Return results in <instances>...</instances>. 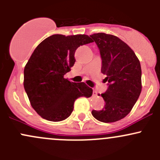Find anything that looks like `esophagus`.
<instances>
[{
  "instance_id": "1",
  "label": "esophagus",
  "mask_w": 160,
  "mask_h": 160,
  "mask_svg": "<svg viewBox=\"0 0 160 160\" xmlns=\"http://www.w3.org/2000/svg\"><path fill=\"white\" fill-rule=\"evenodd\" d=\"M93 96H97V95H98V91H97L96 90H93Z\"/></svg>"
}]
</instances>
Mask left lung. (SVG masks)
I'll list each match as a JSON object with an SVG mask.
<instances>
[{
    "mask_svg": "<svg viewBox=\"0 0 160 160\" xmlns=\"http://www.w3.org/2000/svg\"><path fill=\"white\" fill-rule=\"evenodd\" d=\"M100 50L108 88L101 93L105 105L101 111H92L100 122L109 123L124 118L129 114L142 91L140 62L129 46L112 35L95 33L90 35Z\"/></svg>",
    "mask_w": 160,
    "mask_h": 160,
    "instance_id": "1",
    "label": "left lung"
}]
</instances>
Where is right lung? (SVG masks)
I'll return each mask as SVG.
<instances>
[{
    "mask_svg": "<svg viewBox=\"0 0 160 160\" xmlns=\"http://www.w3.org/2000/svg\"><path fill=\"white\" fill-rule=\"evenodd\" d=\"M87 35H52L34 50L24 69V88L31 105L42 118L60 122L73 110L74 101L90 98L93 90L86 83H73L64 75L70 72L80 46L93 42Z\"/></svg>",
    "mask_w": 160,
    "mask_h": 160,
    "instance_id": "obj_1",
    "label": "right lung"
}]
</instances>
